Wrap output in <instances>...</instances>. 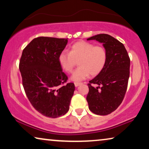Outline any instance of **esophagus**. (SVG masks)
<instances>
[{
    "label": "esophagus",
    "instance_id": "obj_1",
    "mask_svg": "<svg viewBox=\"0 0 149 149\" xmlns=\"http://www.w3.org/2000/svg\"><path fill=\"white\" fill-rule=\"evenodd\" d=\"M74 84H75V86L78 87V86H80V85L82 84V83H81V82H74Z\"/></svg>",
    "mask_w": 149,
    "mask_h": 149
}]
</instances>
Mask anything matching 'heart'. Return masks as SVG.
I'll list each match as a JSON object with an SVG mask.
<instances>
[{
    "label": "heart",
    "instance_id": "1",
    "mask_svg": "<svg viewBox=\"0 0 149 149\" xmlns=\"http://www.w3.org/2000/svg\"><path fill=\"white\" fill-rule=\"evenodd\" d=\"M77 61L80 67L73 73L71 78L75 82H80L90 74L97 76L103 70L107 61V52L101 45L80 41L72 45L69 53L63 51L58 56L59 64L67 73L72 72Z\"/></svg>",
    "mask_w": 149,
    "mask_h": 149
}]
</instances>
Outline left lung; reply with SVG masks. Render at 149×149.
<instances>
[{"mask_svg":"<svg viewBox=\"0 0 149 149\" xmlns=\"http://www.w3.org/2000/svg\"><path fill=\"white\" fill-rule=\"evenodd\" d=\"M87 40L102 43L107 52V61L103 70L89 81L86 97L88 108L97 115H107L121 104L127 88L130 58L122 43L110 35L99 34ZM93 84L97 85L93 87Z\"/></svg>","mask_w":149,"mask_h":149,"instance_id":"left-lung-1","label":"left lung"}]
</instances>
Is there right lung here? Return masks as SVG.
Wrapping results in <instances>:
<instances>
[{
	"label": "right lung",
	"mask_w": 149,
	"mask_h": 149,
	"mask_svg": "<svg viewBox=\"0 0 149 149\" xmlns=\"http://www.w3.org/2000/svg\"><path fill=\"white\" fill-rule=\"evenodd\" d=\"M67 39L39 37L23 49L19 69L28 99L43 116L57 118L68 112L75 91L61 67L58 56Z\"/></svg>",
	"instance_id": "add662e5"
}]
</instances>
